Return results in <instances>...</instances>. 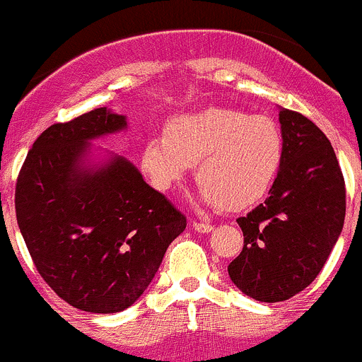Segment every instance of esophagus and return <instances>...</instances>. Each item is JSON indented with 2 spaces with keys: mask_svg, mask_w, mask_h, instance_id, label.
<instances>
[{
  "mask_svg": "<svg viewBox=\"0 0 362 362\" xmlns=\"http://www.w3.org/2000/svg\"><path fill=\"white\" fill-rule=\"evenodd\" d=\"M193 228H195L197 232H200V234H209L211 230H213V225L211 223H200V221H193Z\"/></svg>",
  "mask_w": 362,
  "mask_h": 362,
  "instance_id": "esophagus-1",
  "label": "esophagus"
}]
</instances>
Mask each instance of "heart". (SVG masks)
<instances>
[{
	"label": "heart",
	"mask_w": 362,
	"mask_h": 362,
	"mask_svg": "<svg viewBox=\"0 0 362 362\" xmlns=\"http://www.w3.org/2000/svg\"><path fill=\"white\" fill-rule=\"evenodd\" d=\"M284 156V134L273 117L209 107L173 117L165 134L146 139L141 167L156 189L169 192L197 163L200 202L245 209L271 192Z\"/></svg>",
	"instance_id": "b5f03b06"
}]
</instances>
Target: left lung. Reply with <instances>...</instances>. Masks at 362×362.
Instances as JSON below:
<instances>
[{
	"label": "left lung",
	"instance_id": "left-lung-1",
	"mask_svg": "<svg viewBox=\"0 0 362 362\" xmlns=\"http://www.w3.org/2000/svg\"><path fill=\"white\" fill-rule=\"evenodd\" d=\"M285 156L266 202L238 218L245 235L228 276L262 303L287 301L317 278L345 221V181L331 142L303 114L280 109Z\"/></svg>",
	"mask_w": 362,
	"mask_h": 362
}]
</instances>
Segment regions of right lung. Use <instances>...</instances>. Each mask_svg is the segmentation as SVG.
Instances as JSON below:
<instances>
[{
	"label": "right lung",
	"instance_id": "right-lung-1",
	"mask_svg": "<svg viewBox=\"0 0 362 362\" xmlns=\"http://www.w3.org/2000/svg\"><path fill=\"white\" fill-rule=\"evenodd\" d=\"M127 128L107 107L51 124L28 153L16 214L35 267L63 301L89 313L132 306L155 278L186 216L110 155L89 162L93 139Z\"/></svg>",
	"mask_w": 362,
	"mask_h": 362
}]
</instances>
